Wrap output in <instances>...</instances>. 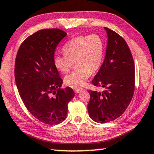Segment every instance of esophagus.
Instances as JSON below:
<instances>
[{"instance_id": "34e87169", "label": "esophagus", "mask_w": 154, "mask_h": 154, "mask_svg": "<svg viewBox=\"0 0 154 154\" xmlns=\"http://www.w3.org/2000/svg\"><path fill=\"white\" fill-rule=\"evenodd\" d=\"M82 90H83V89L80 88V87H75V88H74V91H75V92L76 93V94H78V93H79Z\"/></svg>"}]
</instances>
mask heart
<instances>
[{
    "label": "heart",
    "instance_id": "heart-1",
    "mask_svg": "<svg viewBox=\"0 0 154 154\" xmlns=\"http://www.w3.org/2000/svg\"><path fill=\"white\" fill-rule=\"evenodd\" d=\"M104 50V42L98 35L76 37L64 45L65 55L54 56L53 63L58 71L67 73L75 62L77 68L66 76L65 82L69 86L80 87L86 82L91 72H96L101 67Z\"/></svg>",
    "mask_w": 154,
    "mask_h": 154
}]
</instances>
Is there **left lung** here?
<instances>
[{
	"instance_id": "left-lung-1",
	"label": "left lung",
	"mask_w": 154,
	"mask_h": 154,
	"mask_svg": "<svg viewBox=\"0 0 154 154\" xmlns=\"http://www.w3.org/2000/svg\"><path fill=\"white\" fill-rule=\"evenodd\" d=\"M104 29L108 36L106 55L91 82L104 90H89L87 105L89 117L102 124L116 119L125 112L135 88V66L129 46L116 32Z\"/></svg>"
}]
</instances>
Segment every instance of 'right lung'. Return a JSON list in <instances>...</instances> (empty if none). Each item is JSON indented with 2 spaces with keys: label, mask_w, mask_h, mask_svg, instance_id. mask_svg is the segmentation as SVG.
Returning a JSON list of instances; mask_svg holds the SVG:
<instances>
[{
  "label": "right lung",
  "mask_w": 154,
  "mask_h": 154,
  "mask_svg": "<svg viewBox=\"0 0 154 154\" xmlns=\"http://www.w3.org/2000/svg\"><path fill=\"white\" fill-rule=\"evenodd\" d=\"M66 35L60 29L39 30L23 41L15 58V83L23 102L32 115L50 125L67 118V104L75 97L70 87L60 89L63 79L53 63L56 47Z\"/></svg>",
  "instance_id": "add662e5"
}]
</instances>
